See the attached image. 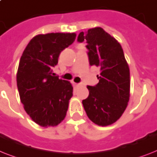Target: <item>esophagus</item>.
Returning a JSON list of instances; mask_svg holds the SVG:
<instances>
[{
	"mask_svg": "<svg viewBox=\"0 0 157 157\" xmlns=\"http://www.w3.org/2000/svg\"><path fill=\"white\" fill-rule=\"evenodd\" d=\"M84 85V84H82V83H80V84H76V86H78V87H81V86H83Z\"/></svg>",
	"mask_w": 157,
	"mask_h": 157,
	"instance_id": "esophagus-1",
	"label": "esophagus"
}]
</instances>
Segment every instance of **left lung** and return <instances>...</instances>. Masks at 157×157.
Wrapping results in <instances>:
<instances>
[{"label":"left lung","mask_w":157,"mask_h":157,"mask_svg":"<svg viewBox=\"0 0 157 157\" xmlns=\"http://www.w3.org/2000/svg\"><path fill=\"white\" fill-rule=\"evenodd\" d=\"M86 40L90 64L100 67L95 86L88 85L89 97L82 101L87 116L95 124L105 127L120 118L130 98V69L123 50L114 37L102 28L79 34L77 41Z\"/></svg>","instance_id":"1"}]
</instances>
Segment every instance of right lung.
Listing matches in <instances>:
<instances>
[{"label":"right lung","mask_w":157,"mask_h":157,"mask_svg":"<svg viewBox=\"0 0 157 157\" xmlns=\"http://www.w3.org/2000/svg\"><path fill=\"white\" fill-rule=\"evenodd\" d=\"M75 33H49L34 36L24 50L17 72V85L24 109L34 123L56 127L67 114L72 84L52 72L59 56L75 41Z\"/></svg>","instance_id":"obj_1"}]
</instances>
